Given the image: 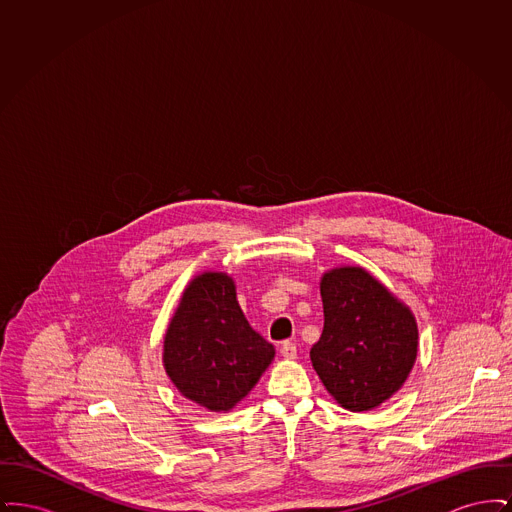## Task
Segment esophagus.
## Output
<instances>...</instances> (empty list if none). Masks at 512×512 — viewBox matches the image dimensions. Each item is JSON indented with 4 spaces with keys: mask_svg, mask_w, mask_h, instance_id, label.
<instances>
[{
    "mask_svg": "<svg viewBox=\"0 0 512 512\" xmlns=\"http://www.w3.org/2000/svg\"><path fill=\"white\" fill-rule=\"evenodd\" d=\"M280 353L284 359H295L297 357V347L292 341H284L282 347H280Z\"/></svg>",
    "mask_w": 512,
    "mask_h": 512,
    "instance_id": "34e87169",
    "label": "esophagus"
}]
</instances>
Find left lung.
Returning <instances> with one entry per match:
<instances>
[{"label":"left lung","mask_w":512,"mask_h":512,"mask_svg":"<svg viewBox=\"0 0 512 512\" xmlns=\"http://www.w3.org/2000/svg\"><path fill=\"white\" fill-rule=\"evenodd\" d=\"M324 328L311 363L336 403L372 411L403 388L418 353L413 311L363 267L320 278Z\"/></svg>","instance_id":"1"}]
</instances>
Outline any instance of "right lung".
<instances>
[{"instance_id":"add662e5","label":"right lung","mask_w":512,"mask_h":512,"mask_svg":"<svg viewBox=\"0 0 512 512\" xmlns=\"http://www.w3.org/2000/svg\"><path fill=\"white\" fill-rule=\"evenodd\" d=\"M276 351L238 303L230 274L207 270L180 297L163 341L174 388L211 413L232 411L255 388Z\"/></svg>"}]
</instances>
